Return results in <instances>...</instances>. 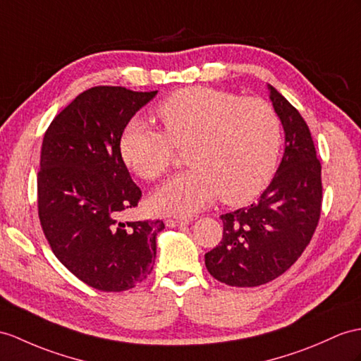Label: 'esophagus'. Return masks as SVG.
I'll use <instances>...</instances> for the list:
<instances>
[{
	"mask_svg": "<svg viewBox=\"0 0 361 361\" xmlns=\"http://www.w3.org/2000/svg\"><path fill=\"white\" fill-rule=\"evenodd\" d=\"M166 226H180V225H188V219H166Z\"/></svg>",
	"mask_w": 361,
	"mask_h": 361,
	"instance_id": "1",
	"label": "esophagus"
}]
</instances>
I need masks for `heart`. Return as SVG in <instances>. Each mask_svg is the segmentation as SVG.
Returning a JSON list of instances; mask_svg holds the SVG:
<instances>
[{
	"label": "heart",
	"instance_id": "1",
	"mask_svg": "<svg viewBox=\"0 0 361 361\" xmlns=\"http://www.w3.org/2000/svg\"><path fill=\"white\" fill-rule=\"evenodd\" d=\"M164 131L131 121L122 131L124 162L145 180H157L185 148L191 166L154 192L153 207L190 216L219 195L237 205L256 197L276 171L282 121L274 105L211 87H187L157 107Z\"/></svg>",
	"mask_w": 361,
	"mask_h": 361
}]
</instances>
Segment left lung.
I'll use <instances>...</instances> for the list:
<instances>
[{"label":"left lung","mask_w":361,"mask_h":361,"mask_svg":"<svg viewBox=\"0 0 361 361\" xmlns=\"http://www.w3.org/2000/svg\"><path fill=\"white\" fill-rule=\"evenodd\" d=\"M268 89L285 130L282 162L257 202L221 216L222 240L205 254L209 274L237 288L265 285L291 268L322 213V164L310 127L274 87Z\"/></svg>","instance_id":"1"}]
</instances>
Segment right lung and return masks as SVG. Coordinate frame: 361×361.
I'll list each match as a JSON object with an SVG mask.
<instances>
[{
  "label": "right lung",
  "instance_id": "obj_1",
  "mask_svg": "<svg viewBox=\"0 0 361 361\" xmlns=\"http://www.w3.org/2000/svg\"><path fill=\"white\" fill-rule=\"evenodd\" d=\"M157 92L98 85L58 113L42 139L38 216L51 251L81 282L105 293L150 274L162 221L122 222L142 191L121 154V136Z\"/></svg>",
  "mask_w": 361,
  "mask_h": 361
}]
</instances>
